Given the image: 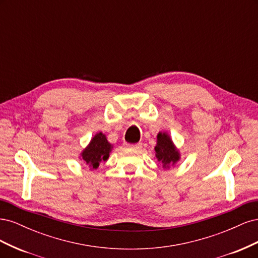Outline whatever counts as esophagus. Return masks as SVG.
I'll return each instance as SVG.
<instances>
[{
  "label": "esophagus",
  "instance_id": "obj_1",
  "mask_svg": "<svg viewBox=\"0 0 258 258\" xmlns=\"http://www.w3.org/2000/svg\"><path fill=\"white\" fill-rule=\"evenodd\" d=\"M124 146H126V147H131V148H136V150H140V148L142 147V143H137V144L124 143Z\"/></svg>",
  "mask_w": 258,
  "mask_h": 258
}]
</instances>
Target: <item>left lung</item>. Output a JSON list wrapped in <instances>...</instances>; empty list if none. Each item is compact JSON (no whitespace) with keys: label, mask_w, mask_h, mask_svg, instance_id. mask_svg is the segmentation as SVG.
<instances>
[{"label":"left lung","mask_w":258,"mask_h":258,"mask_svg":"<svg viewBox=\"0 0 258 258\" xmlns=\"http://www.w3.org/2000/svg\"><path fill=\"white\" fill-rule=\"evenodd\" d=\"M156 157L158 158L163 167H169V165H174L178 160V152L171 141L168 135L159 132L157 136V145L155 146Z\"/></svg>","instance_id":"obj_1"}]
</instances>
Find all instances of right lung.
Wrapping results in <instances>:
<instances>
[{
  "mask_svg": "<svg viewBox=\"0 0 258 258\" xmlns=\"http://www.w3.org/2000/svg\"><path fill=\"white\" fill-rule=\"evenodd\" d=\"M111 152V144L107 142L105 136L100 132L91 140L89 146L83 152V159L88 163L92 169L99 167L101 160H106Z\"/></svg>",
  "mask_w": 258,
  "mask_h": 258,
  "instance_id": "right-lung-1",
  "label": "right lung"
}]
</instances>
